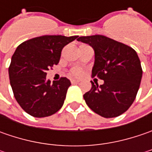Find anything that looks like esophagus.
Returning a JSON list of instances; mask_svg holds the SVG:
<instances>
[{
  "instance_id": "obj_1",
  "label": "esophagus",
  "mask_w": 152,
  "mask_h": 152,
  "mask_svg": "<svg viewBox=\"0 0 152 152\" xmlns=\"http://www.w3.org/2000/svg\"><path fill=\"white\" fill-rule=\"evenodd\" d=\"M79 81V80H76V79H71V83L72 84H78Z\"/></svg>"
}]
</instances>
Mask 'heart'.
<instances>
[{
	"instance_id": "1",
	"label": "heart",
	"mask_w": 152,
	"mask_h": 152,
	"mask_svg": "<svg viewBox=\"0 0 152 152\" xmlns=\"http://www.w3.org/2000/svg\"><path fill=\"white\" fill-rule=\"evenodd\" d=\"M82 73H83V71H82V69L79 68V67H74V68H73V69L71 70V74H72L73 76H75V77H79V76H81Z\"/></svg>"
}]
</instances>
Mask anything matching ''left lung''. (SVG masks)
I'll return each instance as SVG.
<instances>
[{"label":"left lung","instance_id":"8db88e82","mask_svg":"<svg viewBox=\"0 0 152 152\" xmlns=\"http://www.w3.org/2000/svg\"><path fill=\"white\" fill-rule=\"evenodd\" d=\"M95 50L92 76L104 80L102 85L91 82V91L84 95L86 104L103 118H115L130 107L140 88L142 67L136 51L127 45L104 35L78 39Z\"/></svg>","mask_w":152,"mask_h":152}]
</instances>
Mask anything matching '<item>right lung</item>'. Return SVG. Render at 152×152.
Masks as SVG:
<instances>
[{
	"mask_svg": "<svg viewBox=\"0 0 152 152\" xmlns=\"http://www.w3.org/2000/svg\"><path fill=\"white\" fill-rule=\"evenodd\" d=\"M77 38L43 35L17 47L8 68L9 79L16 101L27 113L45 118L61 109L71 83L61 77L50 84L46 71L59 62L63 47Z\"/></svg>",
	"mask_w": 152,
	"mask_h": 152,
	"instance_id": "add662e5",
	"label": "right lung"
}]
</instances>
